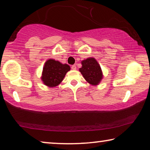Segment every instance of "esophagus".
<instances>
[{
	"label": "esophagus",
	"instance_id": "1",
	"mask_svg": "<svg viewBox=\"0 0 150 150\" xmlns=\"http://www.w3.org/2000/svg\"><path fill=\"white\" fill-rule=\"evenodd\" d=\"M71 69L73 70H76V69H77V67H76L75 65H73L71 66Z\"/></svg>",
	"mask_w": 150,
	"mask_h": 150
}]
</instances>
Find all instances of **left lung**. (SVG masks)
I'll return each instance as SVG.
<instances>
[{
	"mask_svg": "<svg viewBox=\"0 0 150 150\" xmlns=\"http://www.w3.org/2000/svg\"><path fill=\"white\" fill-rule=\"evenodd\" d=\"M81 64L82 67L79 69V71L85 79L91 85H98L103 79V72L96 60L93 57L87 58L82 61Z\"/></svg>",
	"mask_w": 150,
	"mask_h": 150,
	"instance_id": "8db88e82",
	"label": "left lung"
}]
</instances>
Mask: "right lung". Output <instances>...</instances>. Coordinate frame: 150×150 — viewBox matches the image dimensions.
<instances>
[{
	"mask_svg": "<svg viewBox=\"0 0 150 150\" xmlns=\"http://www.w3.org/2000/svg\"><path fill=\"white\" fill-rule=\"evenodd\" d=\"M69 70V65L66 63L62 64L58 61L50 59L45 63L43 68L42 80L48 87H56L60 84Z\"/></svg>",
	"mask_w": 150,
	"mask_h": 150,
	"instance_id": "obj_1",
	"label": "right lung"
}]
</instances>
